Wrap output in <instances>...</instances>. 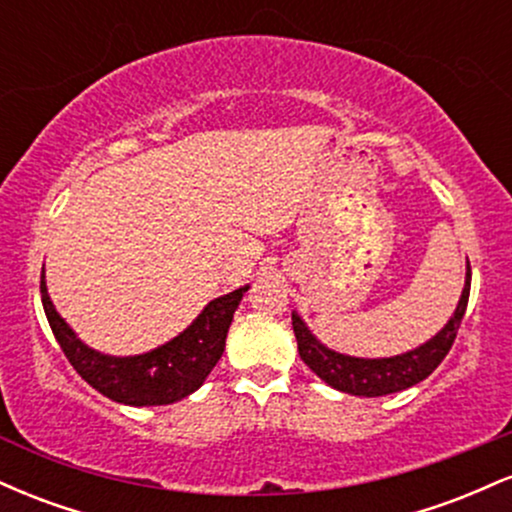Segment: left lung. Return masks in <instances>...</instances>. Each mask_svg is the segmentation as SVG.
<instances>
[{
    "label": "left lung",
    "instance_id": "1",
    "mask_svg": "<svg viewBox=\"0 0 512 512\" xmlns=\"http://www.w3.org/2000/svg\"><path fill=\"white\" fill-rule=\"evenodd\" d=\"M469 279H472V267H469L467 260V281H464V291L460 303H457L455 315L450 317L448 325H445L431 342L419 346V349L392 358L344 356L337 354V351H330L327 346L317 342L308 327L303 325L301 317L293 315L291 322L293 332H296L298 354H301L303 363L313 370L317 378L325 380V383L332 385L334 390L349 392V395L383 397L392 395V392L407 390V387L426 380L452 349V342H455L457 330H460L464 310H467L469 284H472Z\"/></svg>",
    "mask_w": 512,
    "mask_h": 512
}]
</instances>
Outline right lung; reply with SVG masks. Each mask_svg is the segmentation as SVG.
Wrapping results in <instances>:
<instances>
[{"instance_id":"right-lung-1","label":"right lung","mask_w":512,"mask_h":512,"mask_svg":"<svg viewBox=\"0 0 512 512\" xmlns=\"http://www.w3.org/2000/svg\"><path fill=\"white\" fill-rule=\"evenodd\" d=\"M245 291L248 286L211 301L202 310V315L173 342L142 356L115 358L98 354L76 339L67 322L52 308L48 289H45V276H40L45 315H48L52 334L60 342L64 356L93 390L110 397L113 402L132 404V407L173 404L192 395L204 383L211 368L219 363L233 313H236Z\"/></svg>"}]
</instances>
